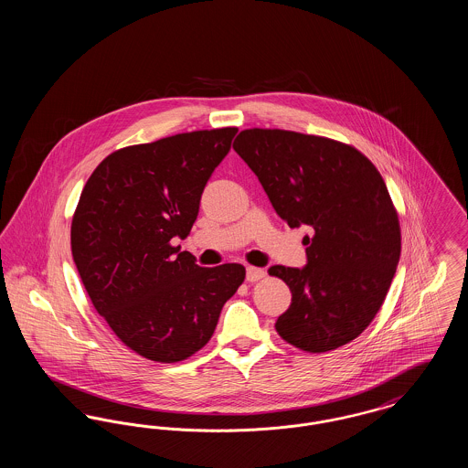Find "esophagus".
I'll use <instances>...</instances> for the list:
<instances>
[{"mask_svg": "<svg viewBox=\"0 0 468 468\" xmlns=\"http://www.w3.org/2000/svg\"><path fill=\"white\" fill-rule=\"evenodd\" d=\"M265 275H267V271H265L263 268L247 267L245 279H247V282H258V281H261Z\"/></svg>", "mask_w": 468, "mask_h": 468, "instance_id": "obj_1", "label": "esophagus"}]
</instances>
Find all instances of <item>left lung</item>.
Returning <instances> with one entry per match:
<instances>
[{
    "instance_id": "1",
    "label": "left lung",
    "mask_w": 468,
    "mask_h": 468,
    "mask_svg": "<svg viewBox=\"0 0 468 468\" xmlns=\"http://www.w3.org/2000/svg\"><path fill=\"white\" fill-rule=\"evenodd\" d=\"M233 149L290 228L309 226L307 267L275 265L291 305L275 330L305 353L355 340L382 307L400 260V221L374 163L326 136L250 128Z\"/></svg>"
}]
</instances>
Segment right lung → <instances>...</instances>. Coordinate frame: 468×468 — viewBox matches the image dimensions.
<instances>
[{"mask_svg": "<svg viewBox=\"0 0 468 468\" xmlns=\"http://www.w3.org/2000/svg\"><path fill=\"white\" fill-rule=\"evenodd\" d=\"M239 128L128 145L88 178L71 219V256L90 303L136 355L177 363L210 340L245 268L198 267L178 250L201 193Z\"/></svg>", "mask_w": 468, "mask_h": 468, "instance_id": "1", "label": "right lung"}]
</instances>
